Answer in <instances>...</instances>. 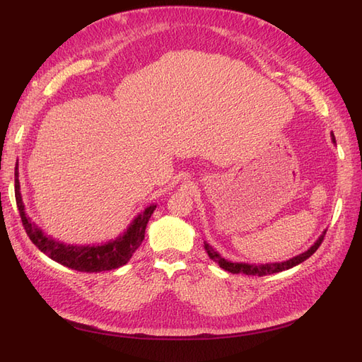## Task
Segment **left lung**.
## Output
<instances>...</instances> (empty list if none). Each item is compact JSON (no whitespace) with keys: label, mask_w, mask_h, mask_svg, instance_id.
Segmentation results:
<instances>
[{"label":"left lung","mask_w":362,"mask_h":362,"mask_svg":"<svg viewBox=\"0 0 362 362\" xmlns=\"http://www.w3.org/2000/svg\"><path fill=\"white\" fill-rule=\"evenodd\" d=\"M332 141L335 144L334 134H332ZM325 234H326V231H323V234L317 238V242L308 250L303 252V254H299L298 257H293V258H290L287 261H282V262H269V264H247V262H233V261H228V259L222 258L206 242H204V247L206 250L208 257H210L213 261H216L217 264L226 272L245 273V275H250V276H266V275H272V273L288 270L294 266L300 264V262H303L305 259H308L322 245Z\"/></svg>","instance_id":"obj_1"}]
</instances>
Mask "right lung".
<instances>
[{"label": "right lung", "mask_w": 362, "mask_h": 362, "mask_svg": "<svg viewBox=\"0 0 362 362\" xmlns=\"http://www.w3.org/2000/svg\"><path fill=\"white\" fill-rule=\"evenodd\" d=\"M19 172L18 164L15 168V198L16 205L19 210L21 221H23L24 229L30 240L35 243L40 252L48 255L51 259L60 262V264L66 266L72 270L86 272V273H98L117 269L120 266L127 264L129 258L133 257L134 252L139 249L145 238V229L148 221L154 213L157 205H149L145 208L144 213H140L133 223H131L127 231L119 235L112 242L98 245V246H74V245H64L59 240H54L49 235L43 234L42 229L35 225V222L30 221V217L25 214V206L23 202V196H21V185H19Z\"/></svg>", "instance_id": "1"}]
</instances>
